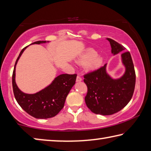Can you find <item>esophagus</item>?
I'll list each match as a JSON object with an SVG mask.
<instances>
[{
	"label": "esophagus",
	"mask_w": 151,
	"mask_h": 151,
	"mask_svg": "<svg viewBox=\"0 0 151 151\" xmlns=\"http://www.w3.org/2000/svg\"><path fill=\"white\" fill-rule=\"evenodd\" d=\"M76 82H81V81H82V78H81L80 76H76Z\"/></svg>",
	"instance_id": "34e87169"
}]
</instances>
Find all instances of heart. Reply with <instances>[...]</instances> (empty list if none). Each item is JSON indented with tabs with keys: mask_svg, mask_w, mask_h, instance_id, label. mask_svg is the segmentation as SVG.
I'll list each match as a JSON object with an SVG mask.
<instances>
[{
	"mask_svg": "<svg viewBox=\"0 0 151 151\" xmlns=\"http://www.w3.org/2000/svg\"><path fill=\"white\" fill-rule=\"evenodd\" d=\"M97 52L92 49H88L76 60V63L80 65H85L89 70H94L101 66L103 59L97 55Z\"/></svg>",
	"mask_w": 151,
	"mask_h": 151,
	"instance_id": "b5f03b06",
	"label": "heart"
}]
</instances>
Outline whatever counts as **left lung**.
Masks as SVG:
<instances>
[{
    "instance_id": "1",
    "label": "left lung",
    "mask_w": 151,
    "mask_h": 151,
    "mask_svg": "<svg viewBox=\"0 0 151 151\" xmlns=\"http://www.w3.org/2000/svg\"><path fill=\"white\" fill-rule=\"evenodd\" d=\"M114 55L126 50L122 45L107 38ZM125 66L124 75L113 79L106 72V64L97 70L85 74L84 82L87 87L85 100L88 108L93 113L109 116L117 113L127 105L132 97L136 83L134 67L129 52L121 55Z\"/></svg>"
}]
</instances>
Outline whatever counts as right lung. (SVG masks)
Instances as JSON below:
<instances>
[{
    "label": "right lung",
    "mask_w": 151,
    "mask_h": 151,
    "mask_svg": "<svg viewBox=\"0 0 151 151\" xmlns=\"http://www.w3.org/2000/svg\"><path fill=\"white\" fill-rule=\"evenodd\" d=\"M46 41H37L33 44H43ZM26 47L21 50L15 62L12 77L13 89L19 105L30 116L37 119L54 117L63 108L67 95L75 84L76 75L63 74L57 76L50 85L34 94L21 91L15 83L16 64Z\"/></svg>",
    "instance_id": "obj_1"
}]
</instances>
